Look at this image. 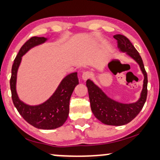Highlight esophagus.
<instances>
[{
	"instance_id": "1",
	"label": "esophagus",
	"mask_w": 160,
	"mask_h": 160,
	"mask_svg": "<svg viewBox=\"0 0 160 160\" xmlns=\"http://www.w3.org/2000/svg\"><path fill=\"white\" fill-rule=\"evenodd\" d=\"M91 77H92V73H91L90 72H88V71L84 72L82 74V79L84 80H88V79H89L91 78Z\"/></svg>"
}]
</instances>
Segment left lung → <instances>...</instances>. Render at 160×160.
Segmentation results:
<instances>
[{
    "label": "left lung",
    "mask_w": 160,
    "mask_h": 160,
    "mask_svg": "<svg viewBox=\"0 0 160 160\" xmlns=\"http://www.w3.org/2000/svg\"><path fill=\"white\" fill-rule=\"evenodd\" d=\"M114 38L117 40L119 48L122 52H126L139 64L144 74L143 88L140 98L134 103L123 104L107 97L92 80H87L86 86L88 88L91 108L95 117L104 124L123 125L134 120L143 108L148 94V77L142 58L130 40L122 35H116Z\"/></svg>",
    "instance_id": "left-lung-1"
}]
</instances>
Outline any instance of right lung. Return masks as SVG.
I'll list each match as a JSON object with an SVG mask.
<instances>
[{"mask_svg": "<svg viewBox=\"0 0 160 160\" xmlns=\"http://www.w3.org/2000/svg\"><path fill=\"white\" fill-rule=\"evenodd\" d=\"M46 40V38L44 37H32L22 46L12 67L10 88L13 103L24 120L37 128L50 130L60 127L67 120L71 96L79 83L78 73L74 72L66 76L51 98L38 106L25 104L19 100L16 92L17 72L22 56L31 48L44 43Z\"/></svg>", "mask_w": 160, "mask_h": 160, "instance_id": "add662e5", "label": "right lung"}]
</instances>
